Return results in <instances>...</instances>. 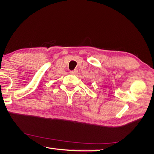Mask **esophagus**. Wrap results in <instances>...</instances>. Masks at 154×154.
<instances>
[{
    "mask_svg": "<svg viewBox=\"0 0 154 154\" xmlns=\"http://www.w3.org/2000/svg\"><path fill=\"white\" fill-rule=\"evenodd\" d=\"M76 72H77V70H76V69L74 70V71H70V73H71V74H76Z\"/></svg>",
    "mask_w": 154,
    "mask_h": 154,
    "instance_id": "34e87169",
    "label": "esophagus"
}]
</instances>
